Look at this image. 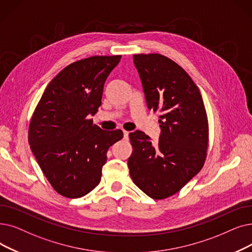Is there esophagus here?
<instances>
[{
	"label": "esophagus",
	"instance_id": "obj_1",
	"mask_svg": "<svg viewBox=\"0 0 252 252\" xmlns=\"http://www.w3.org/2000/svg\"><path fill=\"white\" fill-rule=\"evenodd\" d=\"M128 132H127V130H124V139L125 140H128Z\"/></svg>",
	"mask_w": 252,
	"mask_h": 252
}]
</instances>
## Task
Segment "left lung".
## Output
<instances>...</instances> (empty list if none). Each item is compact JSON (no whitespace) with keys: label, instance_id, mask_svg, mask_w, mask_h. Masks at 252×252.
<instances>
[{"label":"left lung","instance_id":"left-lung-1","mask_svg":"<svg viewBox=\"0 0 252 252\" xmlns=\"http://www.w3.org/2000/svg\"><path fill=\"white\" fill-rule=\"evenodd\" d=\"M134 63L149 110L158 112V145L141 130L129 133L130 178L150 198L178 192L204 166L209 126L203 97L179 64L158 53L135 54Z\"/></svg>","mask_w":252,"mask_h":252}]
</instances>
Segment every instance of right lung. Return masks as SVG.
<instances>
[{
    "label": "right lung",
    "mask_w": 252,
    "mask_h": 252,
    "mask_svg": "<svg viewBox=\"0 0 252 252\" xmlns=\"http://www.w3.org/2000/svg\"><path fill=\"white\" fill-rule=\"evenodd\" d=\"M122 56H94L63 69L43 93L29 126L31 149L58 193L77 199L101 181L107 151L122 140V129L94 124L104 84Z\"/></svg>",
    "instance_id": "1"
}]
</instances>
